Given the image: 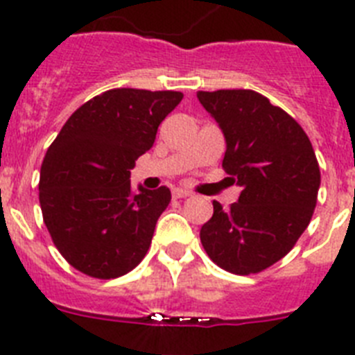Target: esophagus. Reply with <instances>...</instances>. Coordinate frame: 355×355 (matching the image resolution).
<instances>
[{
  "label": "esophagus",
  "mask_w": 355,
  "mask_h": 355,
  "mask_svg": "<svg viewBox=\"0 0 355 355\" xmlns=\"http://www.w3.org/2000/svg\"><path fill=\"white\" fill-rule=\"evenodd\" d=\"M190 196H192V192H188L184 188H174V190H172V197H175V199H184V197Z\"/></svg>",
  "instance_id": "esophagus-1"
}]
</instances>
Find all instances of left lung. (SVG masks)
Listing matches in <instances>:
<instances>
[{
    "label": "left lung",
    "instance_id": "8db88e82",
    "mask_svg": "<svg viewBox=\"0 0 355 355\" xmlns=\"http://www.w3.org/2000/svg\"><path fill=\"white\" fill-rule=\"evenodd\" d=\"M197 99L224 133L222 167L241 187L229 209L213 200L200 241L224 270L258 274L309 225L320 188L315 150L299 122L254 90L197 92Z\"/></svg>",
    "mask_w": 355,
    "mask_h": 355
}]
</instances>
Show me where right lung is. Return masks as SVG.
<instances>
[{"mask_svg":"<svg viewBox=\"0 0 355 355\" xmlns=\"http://www.w3.org/2000/svg\"><path fill=\"white\" fill-rule=\"evenodd\" d=\"M183 99L172 90L112 89L67 119L40 167L39 200L56 249L97 279L128 274L147 254L171 190H133L135 162Z\"/></svg>","mask_w":355,"mask_h":355,"instance_id":"obj_1","label":"right lung"}]
</instances>
